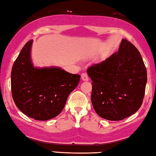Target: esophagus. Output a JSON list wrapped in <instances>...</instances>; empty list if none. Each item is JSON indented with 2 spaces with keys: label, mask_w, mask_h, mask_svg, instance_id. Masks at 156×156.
<instances>
[{
  "label": "esophagus",
  "mask_w": 156,
  "mask_h": 156,
  "mask_svg": "<svg viewBox=\"0 0 156 156\" xmlns=\"http://www.w3.org/2000/svg\"><path fill=\"white\" fill-rule=\"evenodd\" d=\"M81 77H82V80L83 81H89V76H88V74L87 73L82 74Z\"/></svg>",
  "instance_id": "1"
}]
</instances>
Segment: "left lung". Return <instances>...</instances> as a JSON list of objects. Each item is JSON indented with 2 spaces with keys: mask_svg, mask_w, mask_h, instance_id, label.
<instances>
[{
  "mask_svg": "<svg viewBox=\"0 0 156 156\" xmlns=\"http://www.w3.org/2000/svg\"><path fill=\"white\" fill-rule=\"evenodd\" d=\"M91 102L99 116L118 121L134 114L143 103L147 72L136 47L122 39L119 50L87 69Z\"/></svg>",
  "mask_w": 156,
  "mask_h": 156,
  "instance_id": "1",
  "label": "left lung"
}]
</instances>
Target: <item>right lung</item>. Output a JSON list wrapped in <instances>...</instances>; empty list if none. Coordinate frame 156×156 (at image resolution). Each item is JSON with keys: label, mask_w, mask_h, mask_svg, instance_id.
<instances>
[{"label": "right lung", "mask_w": 156, "mask_h": 156, "mask_svg": "<svg viewBox=\"0 0 156 156\" xmlns=\"http://www.w3.org/2000/svg\"><path fill=\"white\" fill-rule=\"evenodd\" d=\"M33 41L24 45L11 72L13 101L20 111L37 120H48L64 108L69 94L80 83V75L60 67H34L31 60Z\"/></svg>", "instance_id": "obj_1"}]
</instances>
